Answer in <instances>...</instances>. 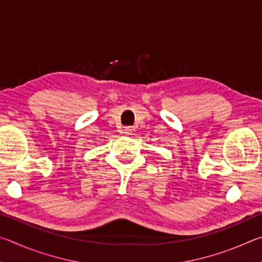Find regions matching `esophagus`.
Instances as JSON below:
<instances>
[{
  "label": "esophagus",
  "mask_w": 262,
  "mask_h": 262,
  "mask_svg": "<svg viewBox=\"0 0 262 262\" xmlns=\"http://www.w3.org/2000/svg\"><path fill=\"white\" fill-rule=\"evenodd\" d=\"M132 128L130 127H125V128H123V129H122V133H123V134H125V135H130L132 134Z\"/></svg>",
  "instance_id": "1"
}]
</instances>
